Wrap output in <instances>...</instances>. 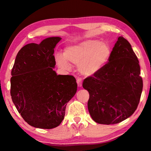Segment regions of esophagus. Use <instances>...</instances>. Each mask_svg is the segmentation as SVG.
I'll return each mask as SVG.
<instances>
[{"label":"esophagus","mask_w":151,"mask_h":151,"mask_svg":"<svg viewBox=\"0 0 151 151\" xmlns=\"http://www.w3.org/2000/svg\"><path fill=\"white\" fill-rule=\"evenodd\" d=\"M76 82H77V84L78 87H82V79L81 78H77L76 79Z\"/></svg>","instance_id":"1"}]
</instances>
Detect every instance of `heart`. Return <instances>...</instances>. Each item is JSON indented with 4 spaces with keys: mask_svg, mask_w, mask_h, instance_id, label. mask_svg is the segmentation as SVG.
<instances>
[{
    "mask_svg": "<svg viewBox=\"0 0 151 151\" xmlns=\"http://www.w3.org/2000/svg\"><path fill=\"white\" fill-rule=\"evenodd\" d=\"M111 54V47L108 43L99 40H86L82 42L67 46L63 55L57 54L56 62L59 67L69 69V63L78 65L82 75L93 76L106 65Z\"/></svg>",
    "mask_w": 151,
    "mask_h": 151,
    "instance_id": "1",
    "label": "heart"
}]
</instances>
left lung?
<instances>
[{"mask_svg":"<svg viewBox=\"0 0 151 151\" xmlns=\"http://www.w3.org/2000/svg\"><path fill=\"white\" fill-rule=\"evenodd\" d=\"M138 59L130 43L117 38L110 58L82 86L89 93L88 110L93 120L102 124L120 123L129 118L139 104L143 89Z\"/></svg>","mask_w":151,"mask_h":151,"instance_id":"obj_1","label":"left lung"}]
</instances>
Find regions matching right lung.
Masks as SVG:
<instances>
[{
    "instance_id": "1",
    "label": "right lung",
    "mask_w": 151,
    "mask_h": 151,
    "mask_svg": "<svg viewBox=\"0 0 151 151\" xmlns=\"http://www.w3.org/2000/svg\"><path fill=\"white\" fill-rule=\"evenodd\" d=\"M62 40L50 37L19 51L12 70L10 93L22 117L30 126L51 129L65 116L67 102L77 90L71 75H57L54 48Z\"/></svg>"
}]
</instances>
